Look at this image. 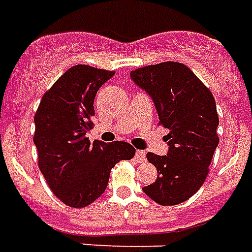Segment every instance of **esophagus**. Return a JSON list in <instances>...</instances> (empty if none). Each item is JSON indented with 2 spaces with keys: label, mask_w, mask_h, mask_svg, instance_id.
<instances>
[{
  "label": "esophagus",
  "mask_w": 252,
  "mask_h": 252,
  "mask_svg": "<svg viewBox=\"0 0 252 252\" xmlns=\"http://www.w3.org/2000/svg\"><path fill=\"white\" fill-rule=\"evenodd\" d=\"M134 157H136V161H139V162H144V161L147 160V155H145V152H144V151L136 152Z\"/></svg>",
  "instance_id": "1"
}]
</instances>
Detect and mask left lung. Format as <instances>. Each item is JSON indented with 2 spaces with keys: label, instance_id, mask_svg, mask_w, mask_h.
<instances>
[{
  "label": "left lung",
  "instance_id": "obj_1",
  "mask_svg": "<svg viewBox=\"0 0 252 252\" xmlns=\"http://www.w3.org/2000/svg\"><path fill=\"white\" fill-rule=\"evenodd\" d=\"M130 78L152 96L158 124L169 129L168 155L147 153L157 180L144 186V193L162 206L185 202L203 185L220 143L216 99L189 67L178 62L140 67Z\"/></svg>",
  "mask_w": 252,
  "mask_h": 252
}]
</instances>
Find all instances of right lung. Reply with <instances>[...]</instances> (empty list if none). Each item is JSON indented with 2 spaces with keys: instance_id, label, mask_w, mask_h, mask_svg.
<instances>
[{
  "instance_id": "add662e5",
  "label": "right lung",
  "mask_w": 252,
  "mask_h": 252,
  "mask_svg": "<svg viewBox=\"0 0 252 252\" xmlns=\"http://www.w3.org/2000/svg\"><path fill=\"white\" fill-rule=\"evenodd\" d=\"M115 71L88 64L71 67L42 96L34 123L38 165L57 198L70 207H86L108 185L111 169L136 153L126 141H91L86 137L95 116L97 90Z\"/></svg>"
}]
</instances>
